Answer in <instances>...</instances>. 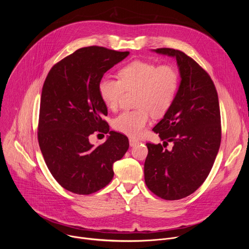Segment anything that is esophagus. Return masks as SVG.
Masks as SVG:
<instances>
[{
  "instance_id": "1",
  "label": "esophagus",
  "mask_w": 249,
  "mask_h": 249,
  "mask_svg": "<svg viewBox=\"0 0 249 249\" xmlns=\"http://www.w3.org/2000/svg\"><path fill=\"white\" fill-rule=\"evenodd\" d=\"M138 143H139L138 140H136V139H134V138H130V139H129V144H130L131 147L136 146Z\"/></svg>"
}]
</instances>
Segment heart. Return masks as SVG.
<instances>
[{"label": "heart", "instance_id": "b5f03b06", "mask_svg": "<svg viewBox=\"0 0 249 249\" xmlns=\"http://www.w3.org/2000/svg\"><path fill=\"white\" fill-rule=\"evenodd\" d=\"M118 79L103 76L98 82V93L108 109L118 107L124 91L136 89L135 105L139 108L126 110L113 119V127L128 136L144 133L152 112L162 115L173 104L179 89V74L171 65H157L145 60H134L124 65Z\"/></svg>", "mask_w": 249, "mask_h": 249}]
</instances>
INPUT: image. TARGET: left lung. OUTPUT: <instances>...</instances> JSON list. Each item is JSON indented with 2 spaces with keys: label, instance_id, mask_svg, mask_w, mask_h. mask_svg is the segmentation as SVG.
Listing matches in <instances>:
<instances>
[{
  "label": "left lung",
  "instance_id": "obj_1",
  "mask_svg": "<svg viewBox=\"0 0 249 249\" xmlns=\"http://www.w3.org/2000/svg\"><path fill=\"white\" fill-rule=\"evenodd\" d=\"M155 51L176 58L181 82L171 107L153 129L163 145L146 144L145 182L157 196L178 200L203 184L218 155L222 138L219 98L214 82L191 57L172 48ZM169 141L174 144L170 151L165 149Z\"/></svg>",
  "mask_w": 249,
  "mask_h": 249
}]
</instances>
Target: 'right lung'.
I'll return each mask as SVG.
<instances>
[{
  "label": "right lung",
  "instance_id": "obj_1",
  "mask_svg": "<svg viewBox=\"0 0 249 249\" xmlns=\"http://www.w3.org/2000/svg\"><path fill=\"white\" fill-rule=\"evenodd\" d=\"M129 55L101 46L80 48L56 63L42 88L38 143L56 181L80 195L94 193L113 178V163L129 148L128 138L109 131L103 118L107 107L98 93L104 73ZM109 132L103 144L93 147L88 137Z\"/></svg>",
  "mask_w": 249,
  "mask_h": 249
}]
</instances>
